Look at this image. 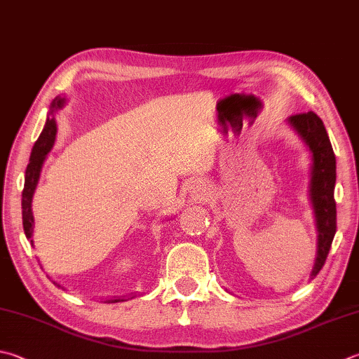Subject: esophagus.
I'll list each match as a JSON object with an SVG mask.
<instances>
[{
	"instance_id": "34e87169",
	"label": "esophagus",
	"mask_w": 359,
	"mask_h": 359,
	"mask_svg": "<svg viewBox=\"0 0 359 359\" xmlns=\"http://www.w3.org/2000/svg\"><path fill=\"white\" fill-rule=\"evenodd\" d=\"M194 189H195V192H200V194L206 192V187L203 186V184H197V187H194Z\"/></svg>"
}]
</instances>
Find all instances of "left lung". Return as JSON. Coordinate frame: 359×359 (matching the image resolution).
<instances>
[{
  "label": "left lung",
  "mask_w": 359,
  "mask_h": 359,
  "mask_svg": "<svg viewBox=\"0 0 359 359\" xmlns=\"http://www.w3.org/2000/svg\"><path fill=\"white\" fill-rule=\"evenodd\" d=\"M290 128L299 134L311 154L308 197L313 206L317 231V248L309 278L320 272L336 234V158L323 121L314 112L297 114L287 118Z\"/></svg>",
  "instance_id": "obj_1"
}]
</instances>
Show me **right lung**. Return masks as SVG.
I'll use <instances>...</instances> for the list:
<instances>
[{
  "instance_id": "obj_1",
  "label": "right lung",
  "mask_w": 359,
  "mask_h": 359,
  "mask_svg": "<svg viewBox=\"0 0 359 359\" xmlns=\"http://www.w3.org/2000/svg\"><path fill=\"white\" fill-rule=\"evenodd\" d=\"M65 103H67L65 97H56L53 100V103L50 106V112H48V116H46L45 126H43L42 133H40L37 142L32 147L29 164H28V167H26V172H25V189H23V194H22L23 229H25L26 238H28V241L31 242L32 247H34V239H32V233H34L32 197H34V192H36V187L39 184L40 172H42L43 162H45L46 156H48V153L51 151L54 142H56V134H57L56 114H57L59 109H62ZM53 283L56 286H59L56 281H53ZM131 299H133V297H131ZM106 302H109V303L125 302V297H112V299H107Z\"/></svg>"
}]
</instances>
